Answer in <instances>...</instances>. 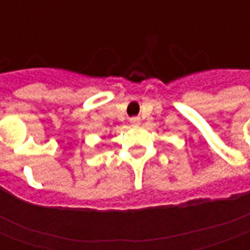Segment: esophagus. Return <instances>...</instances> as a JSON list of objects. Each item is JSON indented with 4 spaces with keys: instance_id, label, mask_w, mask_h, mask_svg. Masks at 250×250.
I'll return each mask as SVG.
<instances>
[{
    "instance_id": "esophagus-1",
    "label": "esophagus",
    "mask_w": 250,
    "mask_h": 250,
    "mask_svg": "<svg viewBox=\"0 0 250 250\" xmlns=\"http://www.w3.org/2000/svg\"><path fill=\"white\" fill-rule=\"evenodd\" d=\"M131 123L134 125H141V119H139V118H132V119H131Z\"/></svg>"
}]
</instances>
